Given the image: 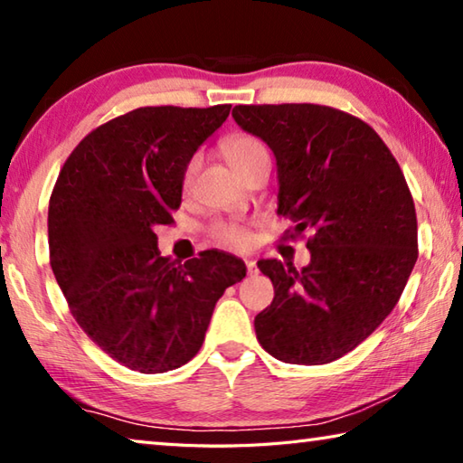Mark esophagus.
Instances as JSON below:
<instances>
[{
    "instance_id": "34e87169",
    "label": "esophagus",
    "mask_w": 463,
    "mask_h": 463,
    "mask_svg": "<svg viewBox=\"0 0 463 463\" xmlns=\"http://www.w3.org/2000/svg\"><path fill=\"white\" fill-rule=\"evenodd\" d=\"M245 265H247V273H249V276H255V273H257V261L247 260Z\"/></svg>"
}]
</instances>
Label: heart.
<instances>
[{
	"instance_id": "1",
	"label": "heart",
	"mask_w": 463,
	"mask_h": 463,
	"mask_svg": "<svg viewBox=\"0 0 463 463\" xmlns=\"http://www.w3.org/2000/svg\"><path fill=\"white\" fill-rule=\"evenodd\" d=\"M222 155L224 159L231 163V167L237 171L241 175L242 169H245L250 161L257 159V156L268 153L265 151V145L261 143L260 138L250 137V135H231L222 140ZM198 174V159H190V163L185 165L184 171V187L185 190H190L192 184H194V177ZM213 234L216 241H221L222 245L226 247H232V249H245L250 237H249V231L245 226L239 224V222H218L214 224Z\"/></svg>"
}]
</instances>
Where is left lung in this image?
<instances>
[{
	"instance_id": "obj_1",
	"label": "left lung",
	"mask_w": 463,
	"mask_h": 463,
	"mask_svg": "<svg viewBox=\"0 0 463 463\" xmlns=\"http://www.w3.org/2000/svg\"><path fill=\"white\" fill-rule=\"evenodd\" d=\"M278 163V214L310 232V263L261 260L276 296L255 317L279 362L331 364L382 325L417 263V213L394 155L372 127L317 104L234 106Z\"/></svg>"
}]
</instances>
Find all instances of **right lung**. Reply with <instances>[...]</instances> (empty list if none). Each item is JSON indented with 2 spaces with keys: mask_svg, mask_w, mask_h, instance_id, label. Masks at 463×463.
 Returning <instances> with one entry per match:
<instances>
[{
  "mask_svg": "<svg viewBox=\"0 0 463 463\" xmlns=\"http://www.w3.org/2000/svg\"><path fill=\"white\" fill-rule=\"evenodd\" d=\"M231 106L137 108L91 130L49 202L51 268L85 335L116 362L163 373L198 354L245 263L222 250L175 263L155 229L182 203L184 171Z\"/></svg>",
  "mask_w": 463,
  "mask_h": 463,
  "instance_id": "1",
  "label": "right lung"
}]
</instances>
